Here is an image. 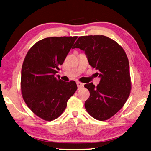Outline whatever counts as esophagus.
<instances>
[{"instance_id":"obj_1","label":"esophagus","mask_w":151,"mask_h":151,"mask_svg":"<svg viewBox=\"0 0 151 151\" xmlns=\"http://www.w3.org/2000/svg\"><path fill=\"white\" fill-rule=\"evenodd\" d=\"M77 88H78V89H81L84 87V84L80 83V82H77Z\"/></svg>"}]
</instances>
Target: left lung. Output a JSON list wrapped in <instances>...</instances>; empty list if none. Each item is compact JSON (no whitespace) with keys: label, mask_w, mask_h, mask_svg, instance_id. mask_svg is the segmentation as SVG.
Returning a JSON list of instances; mask_svg holds the SVG:
<instances>
[{"label":"left lung","mask_w":151,"mask_h":151,"mask_svg":"<svg viewBox=\"0 0 151 151\" xmlns=\"http://www.w3.org/2000/svg\"><path fill=\"white\" fill-rule=\"evenodd\" d=\"M84 52L89 65L98 70L100 82L84 85L90 93L85 108L95 119L104 121L113 116L129 98L131 83L127 55L115 41L103 35L81 36L74 48Z\"/></svg>","instance_id":"left-lung-1"}]
</instances>
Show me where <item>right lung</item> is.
<instances>
[{
	"label": "right lung",
	"mask_w": 151,
	"mask_h": 151,
	"mask_svg": "<svg viewBox=\"0 0 151 151\" xmlns=\"http://www.w3.org/2000/svg\"><path fill=\"white\" fill-rule=\"evenodd\" d=\"M77 36L50 37L36 43L28 51L21 70V87L26 104L47 121L56 119L77 89L76 82L55 76Z\"/></svg>",
	"instance_id": "1"
}]
</instances>
